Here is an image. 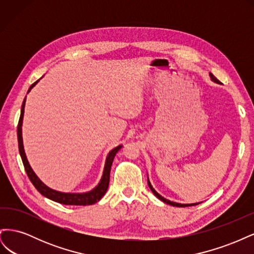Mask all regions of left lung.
I'll return each instance as SVG.
<instances>
[{"label": "left lung", "mask_w": 254, "mask_h": 254, "mask_svg": "<svg viewBox=\"0 0 254 254\" xmlns=\"http://www.w3.org/2000/svg\"><path fill=\"white\" fill-rule=\"evenodd\" d=\"M210 77H211V80L212 81H214V82H216V83H221L216 77H215V76L212 74V73H210ZM147 182H148V187H149V189L151 190V191L153 193V195H155L157 198H159L161 201H163V202H165V203H167V204H171V205H173V206H179V207H184V206H190V205H197V204H199V202L198 203H178V202H174V201H171V200H168V199H166V198H164V197H162L161 196L158 191L152 188V186H151V183H150V181H149V179H148V177H147Z\"/></svg>", "instance_id": "obj_1"}]
</instances>
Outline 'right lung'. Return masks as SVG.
<instances>
[{"label": "right lung", "mask_w": 254, "mask_h": 254, "mask_svg": "<svg viewBox=\"0 0 254 254\" xmlns=\"http://www.w3.org/2000/svg\"><path fill=\"white\" fill-rule=\"evenodd\" d=\"M39 80H37L36 82H34L32 84V86L29 87L28 92L36 86ZM25 101H26V97L24 98V101H23V104H22L21 115H20V120H19V124H18L19 151H20L22 162H23V165H24V168H25L28 178L30 181H32L35 188L38 190V191H39L40 194H42L44 197L51 199V200H53V201H56V202L63 203V204H67V205H89V204H94L95 202L101 200L102 197L106 194V191H107V190H108V187H109L110 171H111V165L113 162V159H114L115 155H117V152L122 148L123 145H119L115 148H113L111 151H109L108 156H107V158H106L105 167H104V172H103L101 181L98 182V184L93 190L86 191V193H64V191L53 190V189L49 188L48 186H45V184L39 178H38V176L35 174L33 168L30 167L28 161H27V158H26V155H25L24 146H23V139H22V123H23V115H24Z\"/></svg>", "instance_id": "1"}]
</instances>
